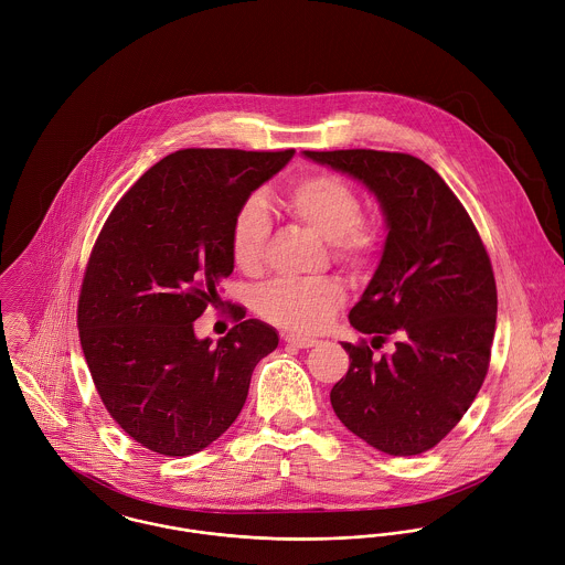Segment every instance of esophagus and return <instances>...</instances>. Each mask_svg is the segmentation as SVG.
I'll return each instance as SVG.
<instances>
[{"mask_svg": "<svg viewBox=\"0 0 565 565\" xmlns=\"http://www.w3.org/2000/svg\"><path fill=\"white\" fill-rule=\"evenodd\" d=\"M284 340H286L288 344L297 347V349H310V347H315V344L319 342V340L306 339V337H295V334H286Z\"/></svg>", "mask_w": 565, "mask_h": 565, "instance_id": "esophagus-1", "label": "esophagus"}]
</instances>
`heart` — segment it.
Segmentation results:
<instances>
[{"instance_id":"b5f03b06","label":"heart","mask_w":565,"mask_h":565,"mask_svg":"<svg viewBox=\"0 0 565 565\" xmlns=\"http://www.w3.org/2000/svg\"><path fill=\"white\" fill-rule=\"evenodd\" d=\"M286 212L326 237L334 255L347 264H364L377 244L375 226L362 221L358 192L334 174H310L295 181L284 196ZM270 237L266 201L250 194L231 223V257L244 273H255ZM342 301V290L332 279L292 281L279 279L257 295L259 315L297 334L323 330Z\"/></svg>"}]
</instances>
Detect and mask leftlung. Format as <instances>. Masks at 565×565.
Instances as JSON below:
<instances>
[{
  "label": "left lung",
  "instance_id": "left-lung-1",
  "mask_svg": "<svg viewBox=\"0 0 565 565\" xmlns=\"http://www.w3.org/2000/svg\"><path fill=\"white\" fill-rule=\"evenodd\" d=\"M360 181L380 203L386 239L349 323L395 351L340 342L347 375L330 399L371 448L413 456L435 448L476 399L491 358L498 292L484 244L446 181L422 159L382 150H303Z\"/></svg>",
  "mask_w": 565,
  "mask_h": 565
}]
</instances>
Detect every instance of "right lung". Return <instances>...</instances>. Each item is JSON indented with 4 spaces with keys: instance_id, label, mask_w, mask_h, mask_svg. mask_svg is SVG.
Here are the masks:
<instances>
[{
    "instance_id": "right-lung-1",
    "label": "right lung",
    "mask_w": 565,
    "mask_h": 565,
    "mask_svg": "<svg viewBox=\"0 0 565 565\" xmlns=\"http://www.w3.org/2000/svg\"><path fill=\"white\" fill-rule=\"evenodd\" d=\"M295 150L188 148L154 163L115 205L92 250L81 299V344L119 428L148 450L190 456L239 415L255 364L277 332L235 312L212 344L194 321L233 273L239 205Z\"/></svg>"
}]
</instances>
